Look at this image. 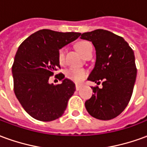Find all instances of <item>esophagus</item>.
I'll list each match as a JSON object with an SVG mask.
<instances>
[{
	"instance_id": "34e87169",
	"label": "esophagus",
	"mask_w": 147,
	"mask_h": 147,
	"mask_svg": "<svg viewBox=\"0 0 147 147\" xmlns=\"http://www.w3.org/2000/svg\"><path fill=\"white\" fill-rule=\"evenodd\" d=\"M83 84H81V83H76V90H80L82 87H83Z\"/></svg>"
}]
</instances>
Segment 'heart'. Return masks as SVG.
<instances>
[{"instance_id": "1", "label": "heart", "mask_w": 147, "mask_h": 147, "mask_svg": "<svg viewBox=\"0 0 147 147\" xmlns=\"http://www.w3.org/2000/svg\"><path fill=\"white\" fill-rule=\"evenodd\" d=\"M76 49L81 54L85 57L86 55L92 53L93 46L91 43L88 41H81L76 44ZM64 54H65V49L64 48H61L58 50L57 58L60 63H63L64 61ZM66 76L73 80L75 82H81L84 80V78L86 76V71L83 69H79V68H69L66 71Z\"/></svg>"}]
</instances>
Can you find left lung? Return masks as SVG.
<instances>
[{
	"mask_svg": "<svg viewBox=\"0 0 147 147\" xmlns=\"http://www.w3.org/2000/svg\"><path fill=\"white\" fill-rule=\"evenodd\" d=\"M81 38L92 42L96 50L95 65L87 80L97 84L102 81V88L91 87L94 94L85 107L96 119H113L124 110L132 95L137 74L134 52L122 37L108 30L86 32Z\"/></svg>",
	"mask_w": 147,
	"mask_h": 147,
	"instance_id": "left-lung-1",
	"label": "left lung"
}]
</instances>
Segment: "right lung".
Returning a JSON list of instances; mask_svg holds the SVG:
<instances>
[{
  "mask_svg": "<svg viewBox=\"0 0 147 147\" xmlns=\"http://www.w3.org/2000/svg\"><path fill=\"white\" fill-rule=\"evenodd\" d=\"M78 32L43 29L21 43L11 67L14 92L24 110L34 119L52 121L61 117L76 90L71 80L57 75L62 83H49L57 67L58 50L80 36Z\"/></svg>",
  "mask_w": 147,
  "mask_h": 147,
  "instance_id": "add662e5",
  "label": "right lung"
}]
</instances>
